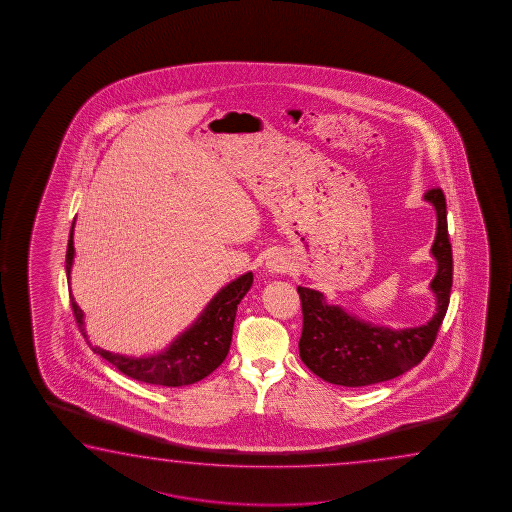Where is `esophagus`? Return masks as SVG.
Segmentation results:
<instances>
[{"label":"esophagus","mask_w":512,"mask_h":512,"mask_svg":"<svg viewBox=\"0 0 512 512\" xmlns=\"http://www.w3.org/2000/svg\"><path fill=\"white\" fill-rule=\"evenodd\" d=\"M267 270L272 272V274H279V272H285L288 269V261H286L285 256H281V254H272L269 256V260H267Z\"/></svg>","instance_id":"esophagus-1"}]
</instances>
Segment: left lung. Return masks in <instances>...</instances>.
Instances as JSON below:
<instances>
[{"label": "left lung", "mask_w": 512, "mask_h": 512, "mask_svg": "<svg viewBox=\"0 0 512 512\" xmlns=\"http://www.w3.org/2000/svg\"><path fill=\"white\" fill-rule=\"evenodd\" d=\"M425 200L434 206L437 217L430 249L437 270L428 286L435 297V313L426 324L398 330L373 324L347 312L340 304L328 303L319 290L297 286L303 304L299 355L304 365L324 382L342 387L387 382L416 367L434 346L450 304L453 258L444 193L434 188L425 193Z\"/></svg>", "instance_id": "1"}]
</instances>
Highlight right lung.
Returning a JSON list of instances; mask_svg holds the SVG:
<instances>
[{"label":"right lung","mask_w":512,"mask_h":512,"mask_svg":"<svg viewBox=\"0 0 512 512\" xmlns=\"http://www.w3.org/2000/svg\"><path fill=\"white\" fill-rule=\"evenodd\" d=\"M73 229L71 224L68 251H66V276L70 285L71 267L75 260L73 247ZM252 272H245L233 279L231 283L222 286L213 299L206 304L199 317L191 322L186 330L179 333L168 346L148 356H129L111 353L100 347H93L96 355L105 358L118 371L127 374L138 382L163 385V387H182L200 382L213 373L218 365L226 360L231 338H233L234 317L238 304L245 294L251 290ZM71 308L77 319L78 330L87 340L84 312L75 303V297L70 294ZM91 346V342L87 340Z\"/></svg>","instance_id":"add662e5"}]
</instances>
